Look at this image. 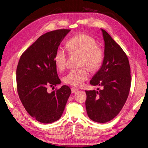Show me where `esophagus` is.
<instances>
[{
  "instance_id": "esophagus-1",
  "label": "esophagus",
  "mask_w": 148,
  "mask_h": 148,
  "mask_svg": "<svg viewBox=\"0 0 148 148\" xmlns=\"http://www.w3.org/2000/svg\"><path fill=\"white\" fill-rule=\"evenodd\" d=\"M77 91H78V88L74 87L71 88V92H72L73 93H75L77 92Z\"/></svg>"
}]
</instances>
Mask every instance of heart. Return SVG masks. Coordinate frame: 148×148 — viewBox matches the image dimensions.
<instances>
[{
	"instance_id": "obj_1",
	"label": "heart",
	"mask_w": 148,
	"mask_h": 148,
	"mask_svg": "<svg viewBox=\"0 0 148 148\" xmlns=\"http://www.w3.org/2000/svg\"><path fill=\"white\" fill-rule=\"evenodd\" d=\"M68 50L71 53H80V65L86 66L91 71H97L101 66L104 58V51L97 45L95 38L86 33H79L69 39L67 42ZM68 52L63 47L56 49L54 56V63L57 69L63 71L66 66ZM89 76L86 67L71 70L64 77L66 84L80 87Z\"/></svg>"
}]
</instances>
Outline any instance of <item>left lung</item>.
<instances>
[{"instance_id":"obj_1","label":"left lung","mask_w":148,"mask_h":148,"mask_svg":"<svg viewBox=\"0 0 148 148\" xmlns=\"http://www.w3.org/2000/svg\"><path fill=\"white\" fill-rule=\"evenodd\" d=\"M104 56L101 68L90 84L102 89L85 91L87 113L94 122L110 121L120 112L127 101L131 86L130 66L122 49L101 29Z\"/></svg>"}]
</instances>
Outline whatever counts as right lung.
<instances>
[{
    "label": "right lung",
    "instance_id": "right-lung-1",
    "mask_svg": "<svg viewBox=\"0 0 148 148\" xmlns=\"http://www.w3.org/2000/svg\"><path fill=\"white\" fill-rule=\"evenodd\" d=\"M70 29H58L42 35L21 55L16 68L17 91L29 115L43 123L56 121L71 93L63 85L51 93L49 87L61 83L53 56Z\"/></svg>",
    "mask_w": 148,
    "mask_h": 148
}]
</instances>
